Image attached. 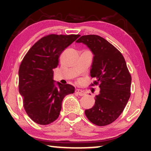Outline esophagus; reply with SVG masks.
Here are the masks:
<instances>
[{
  "label": "esophagus",
  "instance_id": "obj_1",
  "mask_svg": "<svg viewBox=\"0 0 151 151\" xmlns=\"http://www.w3.org/2000/svg\"><path fill=\"white\" fill-rule=\"evenodd\" d=\"M75 93L76 94L79 95L80 96H84V95H85V93H84L83 91L81 90V89H76Z\"/></svg>",
  "mask_w": 151,
  "mask_h": 151
}]
</instances>
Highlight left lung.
Segmentation results:
<instances>
[{
    "label": "left lung",
    "instance_id": "8db88e82",
    "mask_svg": "<svg viewBox=\"0 0 151 151\" xmlns=\"http://www.w3.org/2000/svg\"><path fill=\"white\" fill-rule=\"evenodd\" d=\"M76 42L86 45L93 54L90 75L100 88L93 106L85 110L86 116L96 125L110 124L122 113L131 96V76L127 63L113 45L97 35L82 36Z\"/></svg>",
    "mask_w": 151,
    "mask_h": 151
}]
</instances>
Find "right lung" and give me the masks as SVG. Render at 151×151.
<instances>
[{"mask_svg": "<svg viewBox=\"0 0 151 151\" xmlns=\"http://www.w3.org/2000/svg\"><path fill=\"white\" fill-rule=\"evenodd\" d=\"M79 36L51 34L43 37L31 47L20 64L19 93L27 114L38 124L54 122L64 98L74 93L75 88L71 84L53 80V69L58 65L62 52Z\"/></svg>", "mask_w": 151, "mask_h": 151, "instance_id": "right-lung-1", "label": "right lung"}]
</instances>
